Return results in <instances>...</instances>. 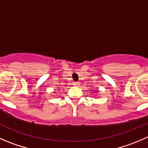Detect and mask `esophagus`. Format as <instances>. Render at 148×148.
I'll return each mask as SVG.
<instances>
[{"instance_id": "esophagus-1", "label": "esophagus", "mask_w": 148, "mask_h": 148, "mask_svg": "<svg viewBox=\"0 0 148 148\" xmlns=\"http://www.w3.org/2000/svg\"><path fill=\"white\" fill-rule=\"evenodd\" d=\"M79 84V82H74V86H77Z\"/></svg>"}]
</instances>
